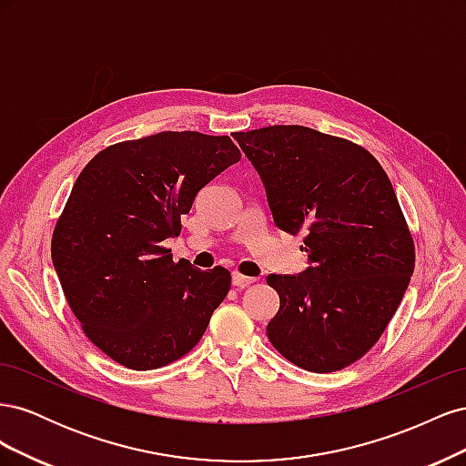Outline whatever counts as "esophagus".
Segmentation results:
<instances>
[{
	"label": "esophagus",
	"mask_w": 466,
	"mask_h": 466,
	"mask_svg": "<svg viewBox=\"0 0 466 466\" xmlns=\"http://www.w3.org/2000/svg\"><path fill=\"white\" fill-rule=\"evenodd\" d=\"M231 281H233V286L235 288H238V289H245V288H248L250 284H255V278H248V276H243V274H238V272H233V276H231Z\"/></svg>",
	"instance_id": "obj_1"
}]
</instances>
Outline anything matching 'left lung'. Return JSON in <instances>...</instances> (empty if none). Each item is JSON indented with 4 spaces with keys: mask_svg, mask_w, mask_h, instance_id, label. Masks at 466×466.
Wrapping results in <instances>:
<instances>
[{
    "mask_svg": "<svg viewBox=\"0 0 466 466\" xmlns=\"http://www.w3.org/2000/svg\"><path fill=\"white\" fill-rule=\"evenodd\" d=\"M274 223L303 233L309 266L270 274L279 309L268 340L313 373L348 368L375 346L414 272V241L383 167L344 137L305 126L235 132Z\"/></svg>",
    "mask_w": 466,
    "mask_h": 466,
    "instance_id": "8db88e82",
    "label": "left lung"
}]
</instances>
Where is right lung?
Segmentation results:
<instances>
[{"instance_id": "add662e5", "label": "right lung", "mask_w": 466, "mask_h": 466, "mask_svg": "<svg viewBox=\"0 0 466 466\" xmlns=\"http://www.w3.org/2000/svg\"><path fill=\"white\" fill-rule=\"evenodd\" d=\"M241 159L229 136L159 132L98 151L52 235V262L89 340L136 371L200 342L231 288L221 266L196 270L163 247L209 180Z\"/></svg>"}]
</instances>
